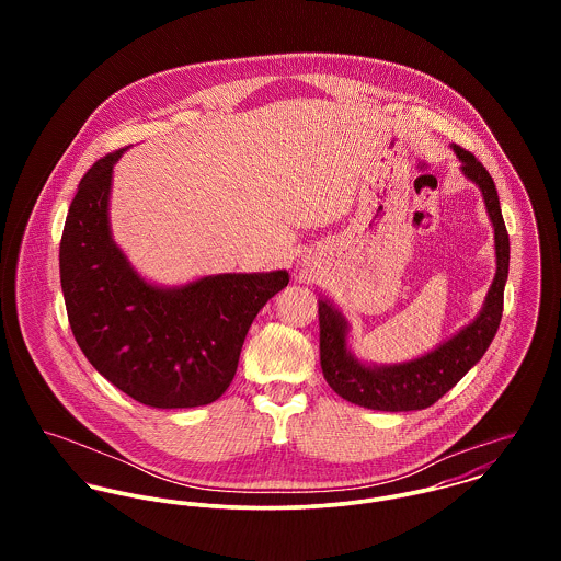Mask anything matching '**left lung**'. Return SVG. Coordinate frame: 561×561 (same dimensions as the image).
<instances>
[{"label":"left lung","instance_id":"1","mask_svg":"<svg viewBox=\"0 0 561 561\" xmlns=\"http://www.w3.org/2000/svg\"><path fill=\"white\" fill-rule=\"evenodd\" d=\"M454 151L462 161V172L480 185L488 216L494 227L496 274L485 305L478 320L462 328L434 352L403 365L367 367L358 363L347 350V323L343 316L320 300L321 371L330 389L343 400L387 412L427 408L462 380V376L480 360L496 334L503 316V289L510 267V238L492 176L467 149L454 145Z\"/></svg>","mask_w":561,"mask_h":561}]
</instances>
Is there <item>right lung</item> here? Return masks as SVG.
<instances>
[{"instance_id":"obj_1","label":"right lung","mask_w":561,"mask_h":561,"mask_svg":"<svg viewBox=\"0 0 561 561\" xmlns=\"http://www.w3.org/2000/svg\"><path fill=\"white\" fill-rule=\"evenodd\" d=\"M123 151L90 165L69 207L60 280L71 330L90 365L129 398L153 408L211 403L233 382L250 323L289 274H218L179 289L149 285L107 225L112 168Z\"/></svg>"}]
</instances>
